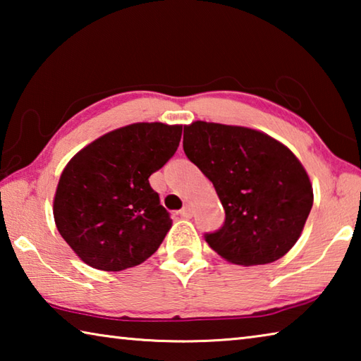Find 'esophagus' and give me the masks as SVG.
I'll use <instances>...</instances> for the list:
<instances>
[{"label": "esophagus", "mask_w": 361, "mask_h": 361, "mask_svg": "<svg viewBox=\"0 0 361 361\" xmlns=\"http://www.w3.org/2000/svg\"><path fill=\"white\" fill-rule=\"evenodd\" d=\"M180 215L183 218H191L192 216V207H191V204H186L185 207H183V209L180 210Z\"/></svg>", "instance_id": "esophagus-1"}]
</instances>
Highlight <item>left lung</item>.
<instances>
[{"label":"left lung","instance_id":"left-lung-1","mask_svg":"<svg viewBox=\"0 0 361 361\" xmlns=\"http://www.w3.org/2000/svg\"><path fill=\"white\" fill-rule=\"evenodd\" d=\"M183 149L216 189L224 223L205 240L242 266L282 258L301 235L314 204L312 185L298 157L277 140L247 127L195 121Z\"/></svg>","mask_w":361,"mask_h":361}]
</instances>
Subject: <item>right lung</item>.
<instances>
[{"mask_svg":"<svg viewBox=\"0 0 361 361\" xmlns=\"http://www.w3.org/2000/svg\"><path fill=\"white\" fill-rule=\"evenodd\" d=\"M181 130L183 126L137 122L97 138L66 164L54 219L85 264L124 271L161 245L172 219L149 176L178 149Z\"/></svg>","mask_w":361,"mask_h":361,"instance_id":"obj_1","label":"right lung"}]
</instances>
